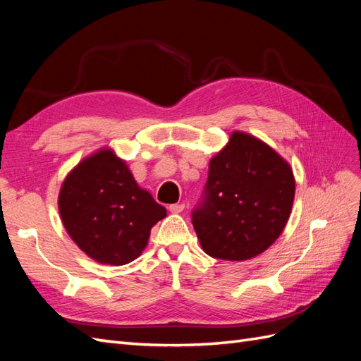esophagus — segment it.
<instances>
[{
	"label": "esophagus",
	"mask_w": 361,
	"mask_h": 361,
	"mask_svg": "<svg viewBox=\"0 0 361 361\" xmlns=\"http://www.w3.org/2000/svg\"><path fill=\"white\" fill-rule=\"evenodd\" d=\"M183 207H185L183 203H173V204L169 206V211H170L171 214H179V212L183 211Z\"/></svg>",
	"instance_id": "esophagus-1"
}]
</instances>
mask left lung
I'll list each match as a JSON object with an SVG mask.
<instances>
[{"label": "left lung", "instance_id": "1", "mask_svg": "<svg viewBox=\"0 0 361 361\" xmlns=\"http://www.w3.org/2000/svg\"><path fill=\"white\" fill-rule=\"evenodd\" d=\"M293 197L289 162L265 141L233 130L209 161L204 200L192 212L203 251L223 260L264 253L286 227Z\"/></svg>", "mask_w": 361, "mask_h": 361}]
</instances>
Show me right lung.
Wrapping results in <instances>:
<instances>
[{
    "label": "right lung",
    "mask_w": 361,
    "mask_h": 361,
    "mask_svg": "<svg viewBox=\"0 0 361 361\" xmlns=\"http://www.w3.org/2000/svg\"><path fill=\"white\" fill-rule=\"evenodd\" d=\"M59 211L80 250L114 267L143 253L150 228L167 215L110 147L96 150L68 173L59 192Z\"/></svg>",
    "instance_id": "obj_1"
}]
</instances>
